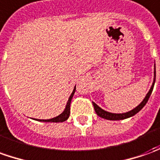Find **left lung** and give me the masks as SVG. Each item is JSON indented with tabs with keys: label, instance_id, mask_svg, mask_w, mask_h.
<instances>
[{
	"label": "left lung",
	"instance_id": "1",
	"mask_svg": "<svg viewBox=\"0 0 160 160\" xmlns=\"http://www.w3.org/2000/svg\"><path fill=\"white\" fill-rule=\"evenodd\" d=\"M155 80H156V66H155V64H154V76H153L152 85L151 88H150V90L148 91V93L145 95V97L144 98V100L140 102V104H138V105L136 108H134L133 109H131L130 111L126 112V113H111V112L106 111V110L102 109V108L99 107L96 103L93 102V105H94L95 113H96L100 117L104 118V119H107V120H111V121L123 120V119H126V118L133 117V116H135L137 113H138V112L144 107V105L147 103V102H148L149 98H150V96H151V94H152V92L154 84H155Z\"/></svg>",
	"mask_w": 160,
	"mask_h": 160
}]
</instances>
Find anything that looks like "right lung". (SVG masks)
Returning <instances> with one entry per match:
<instances>
[{"instance_id":"1","label":"right lung","mask_w":160,"mask_h":160,"mask_svg":"<svg viewBox=\"0 0 160 160\" xmlns=\"http://www.w3.org/2000/svg\"><path fill=\"white\" fill-rule=\"evenodd\" d=\"M75 90L76 86L74 87L73 90H72L70 97L68 98V101H67V103H66V108H65L64 111L62 112L60 115L53 117V118H51V119H34V120L39 122H62L66 121L68 119L69 116H70V105H71V101L72 99V96H73V94L75 93Z\"/></svg>"}]
</instances>
